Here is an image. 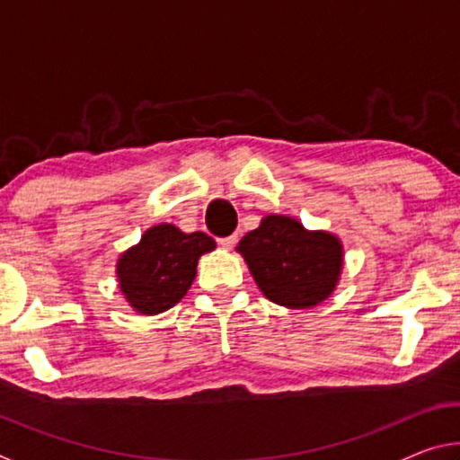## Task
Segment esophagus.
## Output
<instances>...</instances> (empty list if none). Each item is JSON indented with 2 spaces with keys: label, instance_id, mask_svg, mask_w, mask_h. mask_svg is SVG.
Masks as SVG:
<instances>
[{
  "label": "esophagus",
  "instance_id": "esophagus-1",
  "mask_svg": "<svg viewBox=\"0 0 460 460\" xmlns=\"http://www.w3.org/2000/svg\"><path fill=\"white\" fill-rule=\"evenodd\" d=\"M237 243V235H229V237H221L219 239V245L223 249H233V245Z\"/></svg>",
  "mask_w": 460,
  "mask_h": 460
}]
</instances>
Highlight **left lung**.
Masks as SVG:
<instances>
[{
  "label": "left lung",
  "instance_id": "1",
  "mask_svg": "<svg viewBox=\"0 0 460 460\" xmlns=\"http://www.w3.org/2000/svg\"><path fill=\"white\" fill-rule=\"evenodd\" d=\"M255 284L268 300L286 308L321 305L337 288L342 245L337 235L308 231L292 217L268 215L239 241Z\"/></svg>",
  "mask_w": 460,
  "mask_h": 460
}]
</instances>
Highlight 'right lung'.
I'll return each instance as SVG.
<instances>
[{"label":"right lung","instance_id":"1","mask_svg":"<svg viewBox=\"0 0 460 460\" xmlns=\"http://www.w3.org/2000/svg\"><path fill=\"white\" fill-rule=\"evenodd\" d=\"M215 249L207 233H182L170 223L147 229L118 260L119 288L139 314H160L184 298L197 276L199 258Z\"/></svg>","mask_w":460,"mask_h":460}]
</instances>
